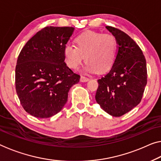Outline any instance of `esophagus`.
I'll list each match as a JSON object with an SVG mask.
<instances>
[{"instance_id": "esophagus-1", "label": "esophagus", "mask_w": 161, "mask_h": 161, "mask_svg": "<svg viewBox=\"0 0 161 161\" xmlns=\"http://www.w3.org/2000/svg\"><path fill=\"white\" fill-rule=\"evenodd\" d=\"M80 80V82H87V81L89 80V78H86V77H84V76H81Z\"/></svg>"}]
</instances>
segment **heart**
<instances>
[{"label":"heart","instance_id":"obj_1","mask_svg":"<svg viewBox=\"0 0 161 161\" xmlns=\"http://www.w3.org/2000/svg\"><path fill=\"white\" fill-rule=\"evenodd\" d=\"M75 45L67 44L64 48L65 61L72 69H77L84 60L87 72H105L112 67L118 52V44L111 34L86 31L75 39Z\"/></svg>","mask_w":161,"mask_h":161}]
</instances>
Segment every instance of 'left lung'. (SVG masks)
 Returning <instances> with one entry per match:
<instances>
[{
    "instance_id": "1",
    "label": "left lung",
    "mask_w": 161,
    "mask_h": 161,
    "mask_svg": "<svg viewBox=\"0 0 161 161\" xmlns=\"http://www.w3.org/2000/svg\"><path fill=\"white\" fill-rule=\"evenodd\" d=\"M118 44L116 61L110 71L99 79L95 99L103 111L121 116L139 104L147 82L146 59L137 44L125 32L105 27Z\"/></svg>"
}]
</instances>
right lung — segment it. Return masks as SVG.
Returning a JSON list of instances; mask_svg holds the SVG:
<instances>
[{
  "label": "right lung",
  "instance_id": "obj_1",
  "mask_svg": "<svg viewBox=\"0 0 161 161\" xmlns=\"http://www.w3.org/2000/svg\"><path fill=\"white\" fill-rule=\"evenodd\" d=\"M72 27L49 26L39 31L21 50L15 69V86L22 106L37 118L58 114L68 92L80 80L64 62V48Z\"/></svg>",
  "mask_w": 161,
  "mask_h": 161
}]
</instances>
